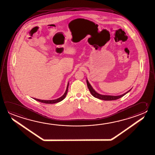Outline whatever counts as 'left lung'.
<instances>
[{
    "label": "left lung",
    "mask_w": 155,
    "mask_h": 155,
    "mask_svg": "<svg viewBox=\"0 0 155 155\" xmlns=\"http://www.w3.org/2000/svg\"><path fill=\"white\" fill-rule=\"evenodd\" d=\"M86 82H87V87L89 89V90L90 91L91 93L92 96L97 98L101 99V100H103V101H113V100H116L120 98L121 97H122L123 96H124L126 94H127L128 92H129L130 90L127 91V92L124 93L123 94H121L120 96H107V95H102V94H100L99 93H97L95 90L93 89L92 87L91 86L90 84L89 83V82L87 80H86Z\"/></svg>",
    "instance_id": "1"
}]
</instances>
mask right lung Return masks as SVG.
<instances>
[{
  "mask_svg": "<svg viewBox=\"0 0 155 155\" xmlns=\"http://www.w3.org/2000/svg\"><path fill=\"white\" fill-rule=\"evenodd\" d=\"M68 86H69V82L68 84L67 87V90L65 92L64 94L61 97L59 98L56 99H54V100H41V99H39L34 98L35 100H36L37 101H39L41 103H46V104H54V103H58L59 101H62L65 98V96L67 95L68 92Z\"/></svg>",
  "mask_w": 155,
  "mask_h": 155,
  "instance_id": "add662e5",
  "label": "right lung"
}]
</instances>
